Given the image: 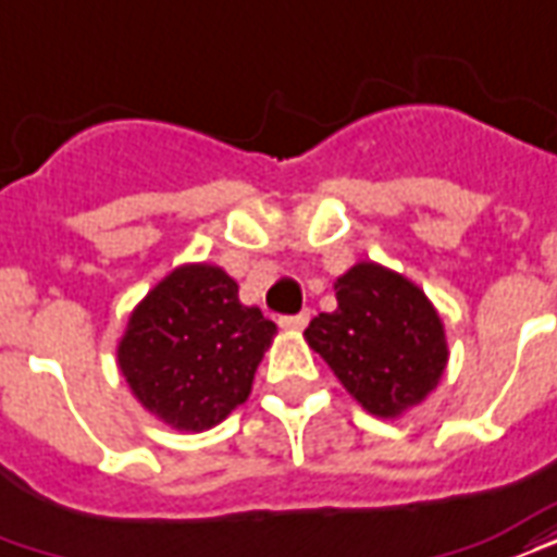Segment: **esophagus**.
Segmentation results:
<instances>
[{"label":"esophagus","instance_id":"esophagus-1","mask_svg":"<svg viewBox=\"0 0 557 557\" xmlns=\"http://www.w3.org/2000/svg\"><path fill=\"white\" fill-rule=\"evenodd\" d=\"M307 321H310V312H298V315H283L280 319V327L289 333H298L307 327Z\"/></svg>","mask_w":557,"mask_h":557}]
</instances>
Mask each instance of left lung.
<instances>
[{"mask_svg":"<svg viewBox=\"0 0 557 557\" xmlns=\"http://www.w3.org/2000/svg\"><path fill=\"white\" fill-rule=\"evenodd\" d=\"M336 310L319 312L304 339L366 413L398 419L446 372V324L413 280L357 262L333 283Z\"/></svg>","mask_w":557,"mask_h":557,"instance_id":"1","label":"left lung"}]
</instances>
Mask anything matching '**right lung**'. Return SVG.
I'll return each mask as SVG.
<instances>
[{"mask_svg":"<svg viewBox=\"0 0 557 557\" xmlns=\"http://www.w3.org/2000/svg\"><path fill=\"white\" fill-rule=\"evenodd\" d=\"M274 336L277 324L238 300L224 268L185 262L129 312L117 369L147 413L200 434L245 405Z\"/></svg>","mask_w":557,"mask_h":557,"instance_id":"1","label":"right lung"}]
</instances>
